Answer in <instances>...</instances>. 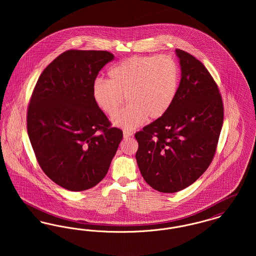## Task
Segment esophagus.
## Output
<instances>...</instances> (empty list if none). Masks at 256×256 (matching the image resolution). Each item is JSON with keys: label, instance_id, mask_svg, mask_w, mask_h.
Wrapping results in <instances>:
<instances>
[{"label": "esophagus", "instance_id": "esophagus-1", "mask_svg": "<svg viewBox=\"0 0 256 256\" xmlns=\"http://www.w3.org/2000/svg\"><path fill=\"white\" fill-rule=\"evenodd\" d=\"M122 134H124V138L132 137V136L134 135L132 132H128V130H124V132H122Z\"/></svg>", "mask_w": 256, "mask_h": 256}]
</instances>
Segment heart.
Instances as JSON below:
<instances>
[{
    "label": "heart",
    "mask_w": 256,
    "mask_h": 256,
    "mask_svg": "<svg viewBox=\"0 0 256 256\" xmlns=\"http://www.w3.org/2000/svg\"><path fill=\"white\" fill-rule=\"evenodd\" d=\"M108 80L98 78L92 96L106 115L114 117L124 102L128 104L115 117L114 124L134 130L144 121L156 120L170 110L178 94L180 70L169 54L134 56L111 67Z\"/></svg>",
    "instance_id": "b5f03b06"
}]
</instances>
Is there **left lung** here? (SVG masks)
Returning a JSON list of instances; mask_svg holds the SVG:
<instances>
[{
	"mask_svg": "<svg viewBox=\"0 0 256 256\" xmlns=\"http://www.w3.org/2000/svg\"><path fill=\"white\" fill-rule=\"evenodd\" d=\"M176 52L182 67L176 98L162 117L135 134L141 174L162 193L182 190L207 170L224 122L222 98L206 66L187 52Z\"/></svg>",
	"mask_w": 256,
	"mask_h": 256,
	"instance_id": "left-lung-1",
	"label": "left lung"
}]
</instances>
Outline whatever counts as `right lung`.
I'll return each mask as SVG.
<instances>
[{"mask_svg": "<svg viewBox=\"0 0 256 256\" xmlns=\"http://www.w3.org/2000/svg\"><path fill=\"white\" fill-rule=\"evenodd\" d=\"M113 60L106 50H66L44 69L30 100L26 128L37 162L67 190L97 185L122 139L92 96L98 74Z\"/></svg>", "mask_w": 256, "mask_h": 256, "instance_id": "right-lung-1", "label": "right lung"}]
</instances>
